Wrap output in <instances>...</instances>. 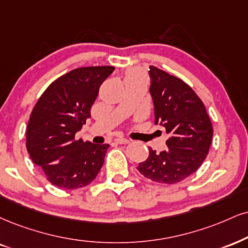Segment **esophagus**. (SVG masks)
<instances>
[{
    "instance_id": "esophagus-1",
    "label": "esophagus",
    "mask_w": 248,
    "mask_h": 248,
    "mask_svg": "<svg viewBox=\"0 0 248 248\" xmlns=\"http://www.w3.org/2000/svg\"><path fill=\"white\" fill-rule=\"evenodd\" d=\"M115 141L117 142V143H124V145H126V143H130L131 142V140L130 139H127V138H123V137H118V138H116L115 139Z\"/></svg>"
}]
</instances>
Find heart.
Here are the masks:
<instances>
[{
	"label": "heart",
	"instance_id": "obj_1",
	"mask_svg": "<svg viewBox=\"0 0 248 248\" xmlns=\"http://www.w3.org/2000/svg\"><path fill=\"white\" fill-rule=\"evenodd\" d=\"M131 76H137V73L134 72V71H130L129 73H127V76H126V77H131Z\"/></svg>",
	"mask_w": 248,
	"mask_h": 248
}]
</instances>
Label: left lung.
Instances as JSON below:
<instances>
[{
	"mask_svg": "<svg viewBox=\"0 0 248 248\" xmlns=\"http://www.w3.org/2000/svg\"><path fill=\"white\" fill-rule=\"evenodd\" d=\"M151 95L155 124L166 127L170 138L166 151L149 148V156L137 169L161 184H176L195 172L206 160L213 139V125L206 107L182 79L151 65Z\"/></svg>",
	"mask_w": 248,
	"mask_h": 248,
	"instance_id": "8db88e82",
	"label": "left lung"
}]
</instances>
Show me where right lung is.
Instances as JSON below:
<instances>
[{
	"label": "right lung",
	"mask_w": 248,
	"mask_h": 248,
	"mask_svg": "<svg viewBox=\"0 0 248 248\" xmlns=\"http://www.w3.org/2000/svg\"><path fill=\"white\" fill-rule=\"evenodd\" d=\"M114 66H85L51 82L31 112L26 148L46 178L57 187L76 189L91 184L105 162L108 143L76 139L91 117L99 88Z\"/></svg>",
	"instance_id": "obj_1"
}]
</instances>
